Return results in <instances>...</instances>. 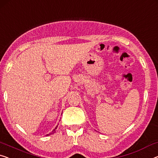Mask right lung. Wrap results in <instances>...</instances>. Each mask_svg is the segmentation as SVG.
Returning a JSON list of instances; mask_svg holds the SVG:
<instances>
[{"instance_id": "obj_1", "label": "right lung", "mask_w": 158, "mask_h": 158, "mask_svg": "<svg viewBox=\"0 0 158 158\" xmlns=\"http://www.w3.org/2000/svg\"><path fill=\"white\" fill-rule=\"evenodd\" d=\"M56 128H57V126H56V128H55V129H54V130L52 131V133H49V134H52V133H55V130H56Z\"/></svg>"}]
</instances>
